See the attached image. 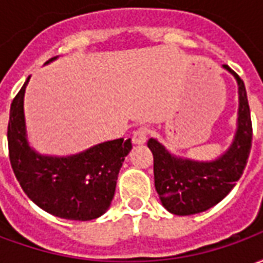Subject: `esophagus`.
Listing matches in <instances>:
<instances>
[{
  "label": "esophagus",
  "instance_id": "esophagus-1",
  "mask_svg": "<svg viewBox=\"0 0 263 263\" xmlns=\"http://www.w3.org/2000/svg\"><path fill=\"white\" fill-rule=\"evenodd\" d=\"M146 138H148V128L141 126V128H138L137 131L134 132L132 142L135 143V145H142V143L146 142Z\"/></svg>",
  "mask_w": 263,
  "mask_h": 263
}]
</instances>
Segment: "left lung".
Listing matches in <instances>:
<instances>
[{
    "label": "left lung",
    "instance_id": "obj_1",
    "mask_svg": "<svg viewBox=\"0 0 263 263\" xmlns=\"http://www.w3.org/2000/svg\"><path fill=\"white\" fill-rule=\"evenodd\" d=\"M238 84L237 131L230 148L214 160H193L171 154L151 138L148 148L154 155L155 189L162 205L176 215H192L211 209L230 193L242 176L252 146V122L248 97L241 77L227 65Z\"/></svg>",
    "mask_w": 263,
    "mask_h": 263
}]
</instances>
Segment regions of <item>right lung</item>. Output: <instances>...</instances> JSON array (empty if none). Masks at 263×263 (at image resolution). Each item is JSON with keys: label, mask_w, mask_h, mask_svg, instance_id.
Instances as JSON below:
<instances>
[{"label": "right lung", "mask_w": 263, "mask_h": 263, "mask_svg": "<svg viewBox=\"0 0 263 263\" xmlns=\"http://www.w3.org/2000/svg\"><path fill=\"white\" fill-rule=\"evenodd\" d=\"M52 58L46 65L53 62ZM28 77L9 109V160L16 180L33 203L60 218L88 221L108 210L122 162L132 149L124 138L70 156L41 155L28 142L24 97Z\"/></svg>", "instance_id": "obj_1"}]
</instances>
